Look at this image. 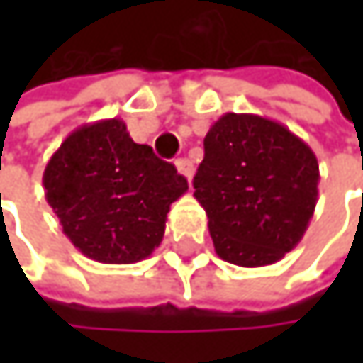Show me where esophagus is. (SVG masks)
I'll list each match as a JSON object with an SVG mask.
<instances>
[{"label":"esophagus","mask_w":363,"mask_h":363,"mask_svg":"<svg viewBox=\"0 0 363 363\" xmlns=\"http://www.w3.org/2000/svg\"><path fill=\"white\" fill-rule=\"evenodd\" d=\"M174 164H177V170L181 172V174L184 177V179H186V181H191V179H193V164H191V160H186V157H181V160H177Z\"/></svg>","instance_id":"34e87169"}]
</instances>
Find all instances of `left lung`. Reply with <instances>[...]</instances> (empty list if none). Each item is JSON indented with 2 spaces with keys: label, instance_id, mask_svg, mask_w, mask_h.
<instances>
[{
  "label": "left lung",
  "instance_id": "1",
  "mask_svg": "<svg viewBox=\"0 0 363 363\" xmlns=\"http://www.w3.org/2000/svg\"><path fill=\"white\" fill-rule=\"evenodd\" d=\"M320 166L286 125L225 113L203 138L193 179L216 254L240 267L281 260L303 240L318 203Z\"/></svg>",
  "mask_w": 363,
  "mask_h": 363
}]
</instances>
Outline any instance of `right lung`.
I'll list each match as a JSON object with an SVG mask.
<instances>
[{
    "label": "right lung",
    "instance_id": "obj_1",
    "mask_svg": "<svg viewBox=\"0 0 363 363\" xmlns=\"http://www.w3.org/2000/svg\"><path fill=\"white\" fill-rule=\"evenodd\" d=\"M45 199L71 244L92 260L130 264L153 252L186 179L117 117L73 130L43 170Z\"/></svg>",
    "mask_w": 363,
    "mask_h": 363
}]
</instances>
